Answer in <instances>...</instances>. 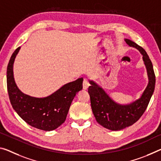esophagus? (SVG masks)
<instances>
[{
  "label": "esophagus",
  "mask_w": 161,
  "mask_h": 161,
  "mask_svg": "<svg viewBox=\"0 0 161 161\" xmlns=\"http://www.w3.org/2000/svg\"><path fill=\"white\" fill-rule=\"evenodd\" d=\"M89 86H90V84H89L88 81L86 79H84V81H83V89L85 90H87Z\"/></svg>",
  "instance_id": "34e87169"
}]
</instances>
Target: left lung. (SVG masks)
Wrapping results in <instances>:
<instances>
[{
  "label": "left lung",
  "instance_id": "8db88e82",
  "mask_svg": "<svg viewBox=\"0 0 161 161\" xmlns=\"http://www.w3.org/2000/svg\"><path fill=\"white\" fill-rule=\"evenodd\" d=\"M125 41L127 44L136 48L142 55L147 69L148 84L140 97L130 104L117 103L100 86L92 80H89L91 85L88 88V92L96 120L102 126L113 131L121 130L138 120L148 105L155 85L153 67L146 52L131 40L125 39Z\"/></svg>",
  "mask_w": 161,
  "mask_h": 161
}]
</instances>
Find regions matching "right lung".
Listing matches in <instances>:
<instances>
[{"mask_svg": "<svg viewBox=\"0 0 161 161\" xmlns=\"http://www.w3.org/2000/svg\"><path fill=\"white\" fill-rule=\"evenodd\" d=\"M20 48L13 53L7 67V89L11 105L31 126L45 131L53 130L64 122L71 102L82 90L83 78L66 84L45 97H34L23 93L14 76V63Z\"/></svg>", "mask_w": 161, "mask_h": 161, "instance_id": "obj_1", "label": "right lung"}]
</instances>
